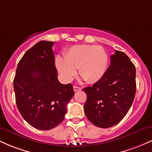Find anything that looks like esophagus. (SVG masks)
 <instances>
[{"label":"esophagus","instance_id":"34e87169","mask_svg":"<svg viewBox=\"0 0 152 152\" xmlns=\"http://www.w3.org/2000/svg\"><path fill=\"white\" fill-rule=\"evenodd\" d=\"M81 87H78V86H74V91L75 92L78 91H81Z\"/></svg>","mask_w":152,"mask_h":152}]
</instances>
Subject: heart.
Returning a JSON list of instances; mask_svg holds the SVG:
<instances>
[{"label":"heart","instance_id":"heart-1","mask_svg":"<svg viewBox=\"0 0 152 152\" xmlns=\"http://www.w3.org/2000/svg\"><path fill=\"white\" fill-rule=\"evenodd\" d=\"M108 55L102 46L78 45L72 46L56 61L57 69L67 81H71L78 74L87 83H94L102 79L108 66Z\"/></svg>","mask_w":152,"mask_h":152}]
</instances>
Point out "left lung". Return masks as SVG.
<instances>
[{"label": "left lung", "instance_id": "1", "mask_svg": "<svg viewBox=\"0 0 152 152\" xmlns=\"http://www.w3.org/2000/svg\"><path fill=\"white\" fill-rule=\"evenodd\" d=\"M136 89L135 66L124 52L116 50L102 79L83 88L87 118L100 128L117 124L130 109Z\"/></svg>", "mask_w": 152, "mask_h": 152}]
</instances>
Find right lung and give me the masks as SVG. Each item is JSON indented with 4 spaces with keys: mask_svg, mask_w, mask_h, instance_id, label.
Instances as JSON below:
<instances>
[{
    "mask_svg": "<svg viewBox=\"0 0 152 152\" xmlns=\"http://www.w3.org/2000/svg\"><path fill=\"white\" fill-rule=\"evenodd\" d=\"M52 41H41L26 52L17 66L13 87L17 107L31 126L49 130L64 119L74 96L71 83L58 81Z\"/></svg>",
    "mask_w": 152,
    "mask_h": 152,
    "instance_id": "obj_1",
    "label": "right lung"
}]
</instances>
